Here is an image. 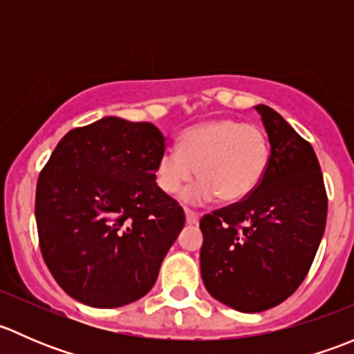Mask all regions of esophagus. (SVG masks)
<instances>
[{
    "instance_id": "esophagus-1",
    "label": "esophagus",
    "mask_w": 354,
    "mask_h": 354,
    "mask_svg": "<svg viewBox=\"0 0 354 354\" xmlns=\"http://www.w3.org/2000/svg\"><path fill=\"white\" fill-rule=\"evenodd\" d=\"M185 217H187V224H198V221H200L198 214L194 212V210H188V209H185Z\"/></svg>"
}]
</instances>
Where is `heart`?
Wrapping results in <instances>:
<instances>
[{"instance_id": "obj_1", "label": "heart", "mask_w": 354, "mask_h": 354, "mask_svg": "<svg viewBox=\"0 0 354 354\" xmlns=\"http://www.w3.org/2000/svg\"><path fill=\"white\" fill-rule=\"evenodd\" d=\"M178 147L160 156L157 185L173 197L198 173L200 180L181 194L192 205L217 197L226 203L241 202L259 188L269 167V140L262 128L231 118H212L187 128Z\"/></svg>"}]
</instances>
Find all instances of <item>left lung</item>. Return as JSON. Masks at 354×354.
<instances>
[{"label": "left lung", "mask_w": 354, "mask_h": 354, "mask_svg": "<svg viewBox=\"0 0 354 354\" xmlns=\"http://www.w3.org/2000/svg\"><path fill=\"white\" fill-rule=\"evenodd\" d=\"M270 144L255 192L202 217L200 272L217 301L243 313L269 310L298 289L322 241L327 195L312 145L266 104L255 106Z\"/></svg>", "instance_id": "1"}]
</instances>
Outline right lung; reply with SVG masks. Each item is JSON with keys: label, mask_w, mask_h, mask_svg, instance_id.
<instances>
[{"label": "right lung", "mask_w": 354, "mask_h": 354, "mask_svg": "<svg viewBox=\"0 0 354 354\" xmlns=\"http://www.w3.org/2000/svg\"><path fill=\"white\" fill-rule=\"evenodd\" d=\"M164 149L152 123L104 116L68 131L39 174L42 257L77 301L118 308L156 284L185 226L183 209L156 183Z\"/></svg>", "instance_id": "1"}]
</instances>
